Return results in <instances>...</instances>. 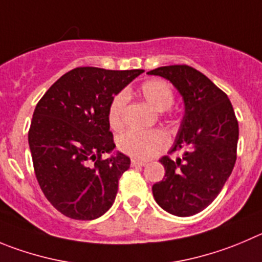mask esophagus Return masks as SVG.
Returning a JSON list of instances; mask_svg holds the SVG:
<instances>
[{"instance_id":"34e87169","label":"esophagus","mask_w":262,"mask_h":262,"mask_svg":"<svg viewBox=\"0 0 262 262\" xmlns=\"http://www.w3.org/2000/svg\"><path fill=\"white\" fill-rule=\"evenodd\" d=\"M146 164H147L146 161L137 160V159H132V163H130L132 167H145Z\"/></svg>"}]
</instances>
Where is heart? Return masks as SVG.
Masks as SVG:
<instances>
[{
	"instance_id": "obj_1",
	"label": "heart",
	"mask_w": 262,
	"mask_h": 262,
	"mask_svg": "<svg viewBox=\"0 0 262 262\" xmlns=\"http://www.w3.org/2000/svg\"><path fill=\"white\" fill-rule=\"evenodd\" d=\"M139 94L156 111H167L174 103V93L165 80L150 79L139 86ZM126 95L119 93L112 98L108 106V123L111 128L120 129L124 125V112ZM168 146V137L163 130H130L124 132L117 138V147L121 152L136 159H150Z\"/></svg>"
}]
</instances>
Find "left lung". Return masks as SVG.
<instances>
[{
    "mask_svg": "<svg viewBox=\"0 0 262 262\" xmlns=\"http://www.w3.org/2000/svg\"><path fill=\"white\" fill-rule=\"evenodd\" d=\"M169 80L186 112L169 155L163 156V181L152 186L156 203L180 217L196 214L217 198L236 161L239 126L230 99L200 71L187 64L147 72Z\"/></svg>",
    "mask_w": 262,
    "mask_h": 262,
    "instance_id": "left-lung-1",
    "label": "left lung"
}]
</instances>
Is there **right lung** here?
<instances>
[{"mask_svg":"<svg viewBox=\"0 0 262 262\" xmlns=\"http://www.w3.org/2000/svg\"><path fill=\"white\" fill-rule=\"evenodd\" d=\"M143 70L77 67L54 82L36 106L28 143L46 199L64 216L94 220L111 208L130 159L114 150L108 106Z\"/></svg>","mask_w":262,"mask_h":262,"instance_id":"right-lung-1","label":"right lung"}]
</instances>
